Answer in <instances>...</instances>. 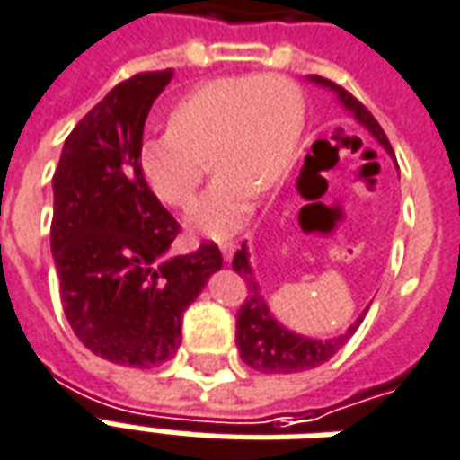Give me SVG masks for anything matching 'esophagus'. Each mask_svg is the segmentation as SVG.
<instances>
[{"label":"esophagus","mask_w":460,"mask_h":460,"mask_svg":"<svg viewBox=\"0 0 460 460\" xmlns=\"http://www.w3.org/2000/svg\"><path fill=\"white\" fill-rule=\"evenodd\" d=\"M219 251H222L224 261L231 262L234 261V253H236V243H234V241H222V243H219Z\"/></svg>","instance_id":"1"}]
</instances>
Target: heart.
Segmentation results:
<instances>
[{"instance_id": "b5f03b06", "label": "heart", "mask_w": 460, "mask_h": 460, "mask_svg": "<svg viewBox=\"0 0 460 460\" xmlns=\"http://www.w3.org/2000/svg\"><path fill=\"white\" fill-rule=\"evenodd\" d=\"M304 93L282 75L219 76L188 91L171 111V128L139 146V173L168 207L192 202L207 173L219 178L190 209L205 236L236 229L253 192L272 190L294 166L304 129Z\"/></svg>"}]
</instances>
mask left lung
Wrapping results in <instances>:
<instances>
[{"label": "left lung", "mask_w": 460, "mask_h": 460, "mask_svg": "<svg viewBox=\"0 0 460 460\" xmlns=\"http://www.w3.org/2000/svg\"><path fill=\"white\" fill-rule=\"evenodd\" d=\"M308 79L335 91L340 103L355 115L357 122L364 125L371 135L376 137L378 145L384 146L385 152L394 154L388 137H385V132L376 122V118L369 113L367 105L359 103L349 91H345L342 86L331 82V79H323V76L315 75L308 76ZM231 265H234L238 275L243 277L245 287H248V296H245L243 306L238 308L236 314V345L238 352H241V359L251 369L265 371V374H294V371L315 369V367L328 362L331 357L338 355V349H342V345L355 335V331L362 323V318H359L342 335L331 340H314L296 335V332L287 331L282 323H277L272 314H270L265 296L261 294V285L255 282L253 268L248 262V248H245V243L241 245V251H236Z\"/></svg>", "instance_id": "obj_1"}]
</instances>
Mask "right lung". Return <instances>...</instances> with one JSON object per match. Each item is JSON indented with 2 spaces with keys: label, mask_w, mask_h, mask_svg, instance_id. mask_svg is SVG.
Wrapping results in <instances>:
<instances>
[{
  "label": "right lung",
  "mask_w": 460,
  "mask_h": 460,
  "mask_svg": "<svg viewBox=\"0 0 460 460\" xmlns=\"http://www.w3.org/2000/svg\"><path fill=\"white\" fill-rule=\"evenodd\" d=\"M173 69L120 82L65 139L52 175L50 248L62 308L101 359L149 369L175 355L185 308L222 268L217 243L168 258L181 234L139 173L152 103Z\"/></svg>",
  "instance_id": "right-lung-1"
}]
</instances>
